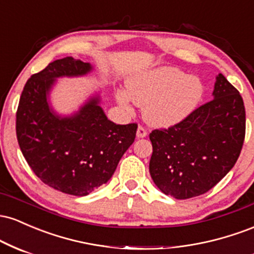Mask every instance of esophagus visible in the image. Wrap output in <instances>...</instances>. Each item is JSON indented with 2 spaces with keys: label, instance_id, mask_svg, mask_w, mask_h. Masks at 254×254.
<instances>
[{
  "label": "esophagus",
  "instance_id": "1",
  "mask_svg": "<svg viewBox=\"0 0 254 254\" xmlns=\"http://www.w3.org/2000/svg\"><path fill=\"white\" fill-rule=\"evenodd\" d=\"M147 130H145L144 127H142V125H138V127H137V137L138 138H143V137L147 136Z\"/></svg>",
  "mask_w": 254,
  "mask_h": 254
}]
</instances>
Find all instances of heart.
Segmentation results:
<instances>
[{
    "instance_id": "heart-1",
    "label": "heart",
    "mask_w": 254,
    "mask_h": 254,
    "mask_svg": "<svg viewBox=\"0 0 254 254\" xmlns=\"http://www.w3.org/2000/svg\"><path fill=\"white\" fill-rule=\"evenodd\" d=\"M127 97L144 107L143 116L154 127H171L188 118L203 99L202 81L174 66L151 69L127 82ZM119 100L127 101L125 94Z\"/></svg>"
}]
</instances>
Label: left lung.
<instances>
[{"label": "left lung", "instance_id": "1", "mask_svg": "<svg viewBox=\"0 0 254 254\" xmlns=\"http://www.w3.org/2000/svg\"><path fill=\"white\" fill-rule=\"evenodd\" d=\"M212 94L214 99L183 122L149 133L150 176L160 190L177 199L200 196L214 188L243 149L246 112L240 93L220 74Z\"/></svg>", "mask_w": 254, "mask_h": 254}]
</instances>
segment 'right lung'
I'll return each mask as SVG.
<instances>
[{"instance_id":"right-lung-1","label":"right lung","mask_w":254,"mask_h":254,"mask_svg":"<svg viewBox=\"0 0 254 254\" xmlns=\"http://www.w3.org/2000/svg\"><path fill=\"white\" fill-rule=\"evenodd\" d=\"M90 69L89 63L72 57L49 63L28 78L16 111L17 142L31 170L44 184L72 196H87L109 182L137 131V123L109 121L98 98L72 117L51 112L46 94L55 78Z\"/></svg>"}]
</instances>
